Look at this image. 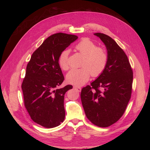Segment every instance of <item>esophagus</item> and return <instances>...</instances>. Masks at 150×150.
Returning a JSON list of instances; mask_svg holds the SVG:
<instances>
[{"instance_id":"34e87169","label":"esophagus","mask_w":150,"mask_h":150,"mask_svg":"<svg viewBox=\"0 0 150 150\" xmlns=\"http://www.w3.org/2000/svg\"><path fill=\"white\" fill-rule=\"evenodd\" d=\"M74 88H75L79 92H81V88L80 87H78V86H74Z\"/></svg>"}]
</instances>
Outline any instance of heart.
<instances>
[{
  "label": "heart",
  "mask_w": 150,
  "mask_h": 150,
  "mask_svg": "<svg viewBox=\"0 0 150 150\" xmlns=\"http://www.w3.org/2000/svg\"><path fill=\"white\" fill-rule=\"evenodd\" d=\"M76 51L82 55L81 62L82 68L72 69L66 76L68 83L80 86L86 83L91 75L99 76L104 70L108 63V54L105 50L97 47L93 41L87 38L81 39L75 45ZM68 50L63 51L59 59L60 68L67 71L69 68Z\"/></svg>",
  "instance_id": "heart-1"
}]
</instances>
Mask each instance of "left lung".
<instances>
[{
    "label": "left lung",
    "mask_w": 150,
    "mask_h": 150,
    "mask_svg": "<svg viewBox=\"0 0 150 150\" xmlns=\"http://www.w3.org/2000/svg\"><path fill=\"white\" fill-rule=\"evenodd\" d=\"M105 45L108 63L90 85L82 88L81 98L85 115L94 125L106 127L123 115L132 93L133 72L124 51L108 35L94 33Z\"/></svg>",
    "instance_id": "8db88e82"
}]
</instances>
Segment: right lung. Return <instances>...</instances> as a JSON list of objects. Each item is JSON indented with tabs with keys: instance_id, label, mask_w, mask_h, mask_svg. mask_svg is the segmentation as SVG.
Listing matches in <instances>:
<instances>
[{
	"instance_id": "obj_1",
	"label": "right lung",
	"mask_w": 150,
	"mask_h": 150,
	"mask_svg": "<svg viewBox=\"0 0 150 150\" xmlns=\"http://www.w3.org/2000/svg\"><path fill=\"white\" fill-rule=\"evenodd\" d=\"M77 38L62 33L50 35L33 53L27 66L21 86L24 105L31 119L43 127H56L65 119L64 96L72 85L57 88L64 80L59 59Z\"/></svg>"
}]
</instances>
